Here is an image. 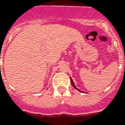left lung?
Instances as JSON below:
<instances>
[{
  "label": "left lung",
  "mask_w": 125,
  "mask_h": 125,
  "mask_svg": "<svg viewBox=\"0 0 125 125\" xmlns=\"http://www.w3.org/2000/svg\"><path fill=\"white\" fill-rule=\"evenodd\" d=\"M71 78V84H72V85H73V87H74V89H76V90H78V91H80V92H82V91H80V90H79V89H78V88H77V87H76V86H75L74 83V82H73V80H72V78Z\"/></svg>",
  "instance_id": "1"
}]
</instances>
